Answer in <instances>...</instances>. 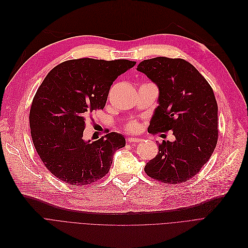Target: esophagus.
<instances>
[{
	"label": "esophagus",
	"instance_id": "1",
	"mask_svg": "<svg viewBox=\"0 0 248 248\" xmlns=\"http://www.w3.org/2000/svg\"><path fill=\"white\" fill-rule=\"evenodd\" d=\"M141 139L140 138H135V137H129L127 139V142L128 143H131V144H134V143H138L140 142Z\"/></svg>",
	"mask_w": 248,
	"mask_h": 248
}]
</instances>
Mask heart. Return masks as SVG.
<instances>
[{"instance_id": "b5f03b06", "label": "heart", "mask_w": 248, "mask_h": 248, "mask_svg": "<svg viewBox=\"0 0 248 248\" xmlns=\"http://www.w3.org/2000/svg\"><path fill=\"white\" fill-rule=\"evenodd\" d=\"M128 129H129V130H130V131H135L136 129H137V124H136V123H131V124H129Z\"/></svg>"}]
</instances>
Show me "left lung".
<instances>
[{
    "mask_svg": "<svg viewBox=\"0 0 248 248\" xmlns=\"http://www.w3.org/2000/svg\"><path fill=\"white\" fill-rule=\"evenodd\" d=\"M158 88V106L148 132L172 131L157 155L144 168L150 178L180 184L196 175L213 153L218 140V106L214 92L198 69L182 58L155 57L136 68Z\"/></svg>",
    "mask_w": 248,
    "mask_h": 248,
    "instance_id": "1",
    "label": "left lung"
}]
</instances>
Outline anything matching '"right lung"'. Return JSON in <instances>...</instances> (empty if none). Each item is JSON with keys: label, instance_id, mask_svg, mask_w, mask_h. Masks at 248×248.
Masks as SVG:
<instances>
[{"label": "right lung", "instance_id": "obj_1", "mask_svg": "<svg viewBox=\"0 0 248 248\" xmlns=\"http://www.w3.org/2000/svg\"><path fill=\"white\" fill-rule=\"evenodd\" d=\"M135 64L128 60L79 58L56 65L46 76L29 120L35 149L56 179L84 186L108 173L125 138L110 132L96 141L85 140L86 120L93 110L104 109L113 81Z\"/></svg>", "mask_w": 248, "mask_h": 248}]
</instances>
